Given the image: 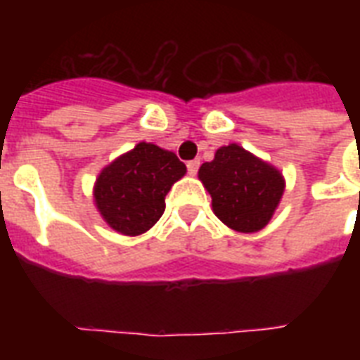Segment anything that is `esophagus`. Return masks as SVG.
I'll use <instances>...</instances> for the list:
<instances>
[{
  "mask_svg": "<svg viewBox=\"0 0 360 360\" xmlns=\"http://www.w3.org/2000/svg\"><path fill=\"white\" fill-rule=\"evenodd\" d=\"M198 168H200V160H191V162H186V169H188V174L196 175Z\"/></svg>",
  "mask_w": 360,
  "mask_h": 360,
  "instance_id": "esophagus-1",
  "label": "esophagus"
}]
</instances>
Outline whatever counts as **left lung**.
<instances>
[{
  "instance_id": "left-lung-1",
  "label": "left lung",
  "mask_w": 360,
  "mask_h": 360,
  "mask_svg": "<svg viewBox=\"0 0 360 360\" xmlns=\"http://www.w3.org/2000/svg\"><path fill=\"white\" fill-rule=\"evenodd\" d=\"M198 177L213 200V211L228 228L243 233L259 231L273 219L284 194L278 169L237 143L220 147Z\"/></svg>"
}]
</instances>
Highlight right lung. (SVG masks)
<instances>
[{
  "instance_id": "right-lung-1",
  "label": "right lung",
  "mask_w": 360,
  "mask_h": 360,
  "mask_svg": "<svg viewBox=\"0 0 360 360\" xmlns=\"http://www.w3.org/2000/svg\"><path fill=\"white\" fill-rule=\"evenodd\" d=\"M186 166L175 153L140 141L98 174L95 205L106 224L123 236H141L162 217L164 198Z\"/></svg>"
}]
</instances>
